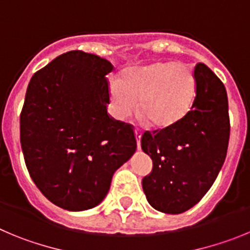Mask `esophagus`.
<instances>
[{
    "mask_svg": "<svg viewBox=\"0 0 250 250\" xmlns=\"http://www.w3.org/2000/svg\"><path fill=\"white\" fill-rule=\"evenodd\" d=\"M134 134H136V139H137V147L138 149L141 148V137H142V132L139 129L134 130Z\"/></svg>",
    "mask_w": 250,
    "mask_h": 250,
    "instance_id": "34e87169",
    "label": "esophagus"
}]
</instances>
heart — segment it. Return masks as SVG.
Wrapping results in <instances>:
<instances>
[{
    "instance_id": "b5f03b06",
    "label": "heart",
    "mask_w": 250,
    "mask_h": 250,
    "mask_svg": "<svg viewBox=\"0 0 250 250\" xmlns=\"http://www.w3.org/2000/svg\"><path fill=\"white\" fill-rule=\"evenodd\" d=\"M193 72L182 63H157L128 68L121 81L109 83L111 112L123 121L139 112L156 128H167L183 118L194 102Z\"/></svg>"
}]
</instances>
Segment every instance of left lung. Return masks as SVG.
I'll return each instance as SVG.
<instances>
[{
    "label": "left lung",
    "instance_id": "left-lung-1",
    "mask_svg": "<svg viewBox=\"0 0 250 250\" xmlns=\"http://www.w3.org/2000/svg\"><path fill=\"white\" fill-rule=\"evenodd\" d=\"M197 84L192 108L179 122L141 139L153 169L142 181L154 209L179 214L201 201L214 183L229 142L228 97L222 81L206 64L194 68Z\"/></svg>",
    "mask_w": 250,
    "mask_h": 250
}]
</instances>
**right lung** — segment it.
Masks as SVG:
<instances>
[{
  "label": "right lung",
  "instance_id": "right-lung-1",
  "mask_svg": "<svg viewBox=\"0 0 250 250\" xmlns=\"http://www.w3.org/2000/svg\"><path fill=\"white\" fill-rule=\"evenodd\" d=\"M112 69L100 56L69 51L27 87L20 117L26 167L42 194L66 210L98 206L114 172L136 152L132 125L107 113Z\"/></svg>",
  "mask_w": 250,
  "mask_h": 250
}]
</instances>
